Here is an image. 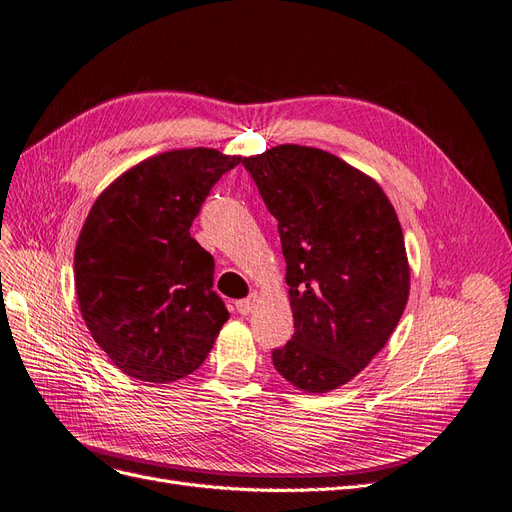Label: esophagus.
<instances>
[{
    "label": "esophagus",
    "mask_w": 512,
    "mask_h": 512,
    "mask_svg": "<svg viewBox=\"0 0 512 512\" xmlns=\"http://www.w3.org/2000/svg\"><path fill=\"white\" fill-rule=\"evenodd\" d=\"M255 304H257V293H251L249 298L236 302V310L240 312V315H249V312H253Z\"/></svg>",
    "instance_id": "1"
}]
</instances>
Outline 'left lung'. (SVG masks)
Segmentation results:
<instances>
[{
  "instance_id": "left-lung-1",
  "label": "left lung",
  "mask_w": 512,
  "mask_h": 512,
  "mask_svg": "<svg viewBox=\"0 0 512 512\" xmlns=\"http://www.w3.org/2000/svg\"><path fill=\"white\" fill-rule=\"evenodd\" d=\"M278 221L295 332L272 351L291 385L325 393L383 349L410 287L404 234L372 178L321 148L280 144L242 159Z\"/></svg>"
}]
</instances>
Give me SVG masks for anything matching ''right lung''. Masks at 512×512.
<instances>
[{
    "mask_svg": "<svg viewBox=\"0 0 512 512\" xmlns=\"http://www.w3.org/2000/svg\"><path fill=\"white\" fill-rule=\"evenodd\" d=\"M238 163L214 148H180L138 163L95 200L76 244V295L93 340L127 376L185 378L229 319L212 291L214 259L189 229Z\"/></svg>",
    "mask_w": 512,
    "mask_h": 512,
    "instance_id": "right-lung-1",
    "label": "right lung"
}]
</instances>
